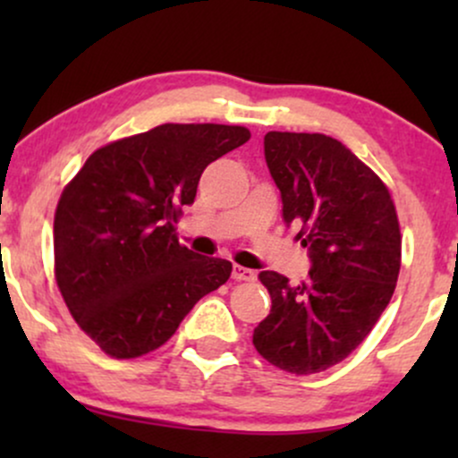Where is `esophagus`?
I'll use <instances>...</instances> for the list:
<instances>
[{
	"mask_svg": "<svg viewBox=\"0 0 458 458\" xmlns=\"http://www.w3.org/2000/svg\"><path fill=\"white\" fill-rule=\"evenodd\" d=\"M233 277L236 282H254L256 280V273L251 269H247V267H241V265H234L233 269Z\"/></svg>",
	"mask_w": 458,
	"mask_h": 458,
	"instance_id": "esophagus-1",
	"label": "esophagus"
}]
</instances>
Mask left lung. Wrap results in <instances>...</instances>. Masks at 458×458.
Wrapping results in <instances>:
<instances>
[{
	"label": "left lung",
	"mask_w": 458,
	"mask_h": 458,
	"mask_svg": "<svg viewBox=\"0 0 458 458\" xmlns=\"http://www.w3.org/2000/svg\"><path fill=\"white\" fill-rule=\"evenodd\" d=\"M282 217L301 225L310 277L291 284L262 271L271 312L254 346L273 366L312 375L364 343L387 308L401 271V228L390 191L343 141L323 133L265 135Z\"/></svg>",
	"instance_id": "1"
}]
</instances>
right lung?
<instances>
[{
  "mask_svg": "<svg viewBox=\"0 0 458 458\" xmlns=\"http://www.w3.org/2000/svg\"><path fill=\"white\" fill-rule=\"evenodd\" d=\"M250 140L245 127L161 124L88 157L57 202L55 280L77 325L107 355L159 349L233 262L176 239L204 167Z\"/></svg>",
  "mask_w": 458,
  "mask_h": 458,
  "instance_id": "1",
  "label": "right lung"
}]
</instances>
